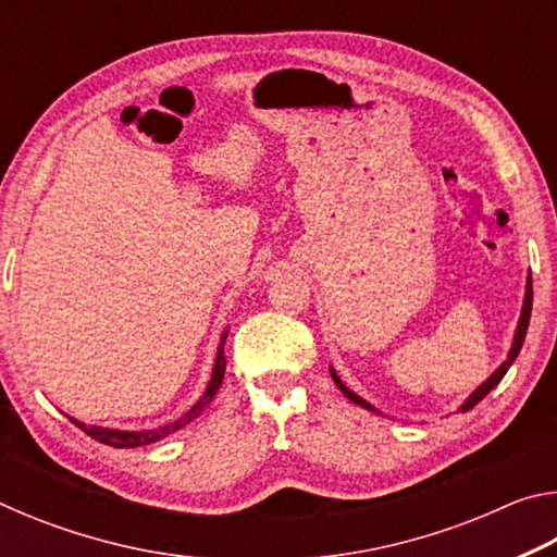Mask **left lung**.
Listing matches in <instances>:
<instances>
[{"mask_svg":"<svg viewBox=\"0 0 557 557\" xmlns=\"http://www.w3.org/2000/svg\"><path fill=\"white\" fill-rule=\"evenodd\" d=\"M531 307H533V285H531V275H528V280H525V295H523V307H521V317H518V326H516V334H513V342H511V351H508L506 361H504L502 366H498V369H496L492 375H488V379H486L482 385H479V388H476L474 393H471L465 403H461L459 412H467V410L474 408V405H476L479 400H484L486 395L492 393L498 383H502L506 371L511 369V363L516 361V356H518V351H521V346H523V338H525V332H528V322H531ZM329 373H332L334 383L338 385V388H342V393L346 395L348 400L356 403V405H361V408L371 410V412H381L379 408H375V405H371L369 400H363L361 395L348 388V385H346L342 379H338L334 369H329Z\"/></svg>","mask_w":557,"mask_h":557,"instance_id":"1","label":"left lung"}]
</instances>
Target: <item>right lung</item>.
Listing matches in <instances>:
<instances>
[{"label": "right lung", "instance_id": "right-lung-1", "mask_svg": "<svg viewBox=\"0 0 557 557\" xmlns=\"http://www.w3.org/2000/svg\"><path fill=\"white\" fill-rule=\"evenodd\" d=\"M225 336H228V329H225L223 336H221L219 354H215V363H213V371H211V381H209V385H206L203 395L191 405V410H186L178 420L166 422V425L152 428V430H115V428L86 425V422L75 420V418H71V414H69V420L73 422L75 428H81L83 432H86V435H90L92 440H98V442H102V445H110V447H145V445H152V442L164 440L166 435H172V432L186 428L188 422L199 418V414L213 403L215 393H219L221 383H223V375H225V356H223Z\"/></svg>", "mask_w": 557, "mask_h": 557}]
</instances>
